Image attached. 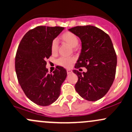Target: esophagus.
<instances>
[{
    "label": "esophagus",
    "instance_id": "34e87169",
    "mask_svg": "<svg viewBox=\"0 0 132 132\" xmlns=\"http://www.w3.org/2000/svg\"><path fill=\"white\" fill-rule=\"evenodd\" d=\"M66 71H67L68 74H71V73L72 72H73V71H72L71 70H69V69H68V70H66Z\"/></svg>",
    "mask_w": 132,
    "mask_h": 132
}]
</instances>
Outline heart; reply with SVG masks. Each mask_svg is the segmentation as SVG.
<instances>
[{
    "label": "heart",
    "instance_id": "1",
    "mask_svg": "<svg viewBox=\"0 0 132 132\" xmlns=\"http://www.w3.org/2000/svg\"><path fill=\"white\" fill-rule=\"evenodd\" d=\"M61 38L62 41L68 44L72 47H77L79 42L78 38L77 35H75L74 33L70 32V31H66V32L62 34L61 36ZM57 48L58 42L56 39L53 40L51 45V50L52 54H55L57 53ZM75 60V59L73 57H61L57 61V64L64 68H69L71 66L72 64L74 62Z\"/></svg>",
    "mask_w": 132,
    "mask_h": 132
}]
</instances>
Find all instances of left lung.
<instances>
[{"mask_svg": "<svg viewBox=\"0 0 132 132\" xmlns=\"http://www.w3.org/2000/svg\"><path fill=\"white\" fill-rule=\"evenodd\" d=\"M80 38L81 53L75 68L85 67L86 73L77 70L75 90L82 98L96 101L103 97L113 84L116 75L117 57L110 37L95 26H75L69 29Z\"/></svg>", "mask_w": 132, "mask_h": 132, "instance_id": "left-lung-1", "label": "left lung"}]
</instances>
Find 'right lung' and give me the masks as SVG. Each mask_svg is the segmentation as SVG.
Listing matches in <instances>:
<instances>
[{
  "mask_svg": "<svg viewBox=\"0 0 132 132\" xmlns=\"http://www.w3.org/2000/svg\"><path fill=\"white\" fill-rule=\"evenodd\" d=\"M64 28L39 26L28 31L21 40L15 57V70L21 87L34 103L47 106L54 102L67 72L64 68L48 73L47 59L52 55L51 45Z\"/></svg>",
  "mask_w": 132,
  "mask_h": 132,
  "instance_id": "add662e5",
  "label": "right lung"
}]
</instances>
